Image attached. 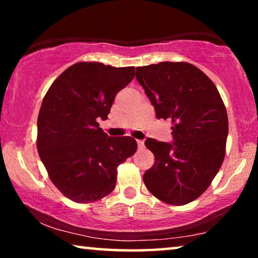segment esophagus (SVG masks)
<instances>
[{"mask_svg": "<svg viewBox=\"0 0 258 258\" xmlns=\"http://www.w3.org/2000/svg\"><path fill=\"white\" fill-rule=\"evenodd\" d=\"M137 143H138V147H139V149H142V148H145V142H143L142 140H138Z\"/></svg>", "mask_w": 258, "mask_h": 258, "instance_id": "34e87169", "label": "esophagus"}]
</instances>
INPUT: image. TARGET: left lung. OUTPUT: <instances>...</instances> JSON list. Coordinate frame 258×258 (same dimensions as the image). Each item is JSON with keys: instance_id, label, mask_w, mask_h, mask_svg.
Listing matches in <instances>:
<instances>
[{"instance_id": "1", "label": "left lung", "mask_w": 258, "mask_h": 258, "mask_svg": "<svg viewBox=\"0 0 258 258\" xmlns=\"http://www.w3.org/2000/svg\"><path fill=\"white\" fill-rule=\"evenodd\" d=\"M140 83L158 119L172 123L173 143L148 138L155 164L143 181L166 204L182 206L202 196L220 171L229 124L220 93L194 64L165 61L138 67Z\"/></svg>"}]
</instances>
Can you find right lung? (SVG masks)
Masks as SVG:
<instances>
[{
	"instance_id": "obj_1",
	"label": "right lung",
	"mask_w": 258,
	"mask_h": 258,
	"mask_svg": "<svg viewBox=\"0 0 258 258\" xmlns=\"http://www.w3.org/2000/svg\"><path fill=\"white\" fill-rule=\"evenodd\" d=\"M134 67L77 62L52 83L37 118V150L64 197L89 204L115 189L118 165L134 155L131 137H108L99 127L115 95L132 82Z\"/></svg>"
}]
</instances>
